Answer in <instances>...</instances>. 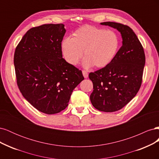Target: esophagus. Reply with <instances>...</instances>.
Returning a JSON list of instances; mask_svg holds the SVG:
<instances>
[{
  "instance_id": "obj_1",
  "label": "esophagus",
  "mask_w": 159,
  "mask_h": 159,
  "mask_svg": "<svg viewBox=\"0 0 159 159\" xmlns=\"http://www.w3.org/2000/svg\"><path fill=\"white\" fill-rule=\"evenodd\" d=\"M82 73H83V75H84V78H87L88 77V71H85V70H83V71H82Z\"/></svg>"
}]
</instances>
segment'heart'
I'll use <instances>...</instances> for the list:
<instances>
[{
    "mask_svg": "<svg viewBox=\"0 0 159 159\" xmlns=\"http://www.w3.org/2000/svg\"><path fill=\"white\" fill-rule=\"evenodd\" d=\"M119 48V38L113 30L85 26L76 30L71 38L62 42L61 50L66 60L77 65L84 54L86 67L103 68L113 61Z\"/></svg>",
    "mask_w": 159,
    "mask_h": 159,
    "instance_id": "b5f03b06",
    "label": "heart"
}]
</instances>
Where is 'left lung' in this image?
Returning <instances> with one entry per match:
<instances>
[{
    "instance_id": "8db88e82",
    "label": "left lung",
    "mask_w": 159,
    "mask_h": 159,
    "mask_svg": "<svg viewBox=\"0 0 159 159\" xmlns=\"http://www.w3.org/2000/svg\"><path fill=\"white\" fill-rule=\"evenodd\" d=\"M101 25L116 28L121 32L123 45L110 64L89 73L93 85L90 100L98 110L114 112L125 106L140 89L145 55L141 43L131 28L114 22Z\"/></svg>"
}]
</instances>
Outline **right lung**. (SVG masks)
Segmentation results:
<instances>
[{"mask_svg": "<svg viewBox=\"0 0 159 159\" xmlns=\"http://www.w3.org/2000/svg\"><path fill=\"white\" fill-rule=\"evenodd\" d=\"M63 24L33 27L17 45L14 64L18 87L34 107L55 114L68 105L72 91L84 80L82 71L62 57Z\"/></svg>", "mask_w": 159, "mask_h": 159, "instance_id": "add662e5", "label": "right lung"}]
</instances>
